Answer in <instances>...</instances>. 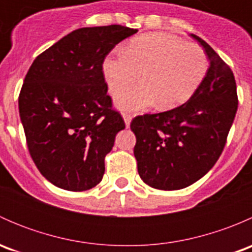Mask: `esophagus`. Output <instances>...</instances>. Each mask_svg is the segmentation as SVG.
I'll use <instances>...</instances> for the list:
<instances>
[{
    "instance_id": "esophagus-1",
    "label": "esophagus",
    "mask_w": 252,
    "mask_h": 252,
    "mask_svg": "<svg viewBox=\"0 0 252 252\" xmlns=\"http://www.w3.org/2000/svg\"><path fill=\"white\" fill-rule=\"evenodd\" d=\"M123 116V119H124V123H126V128H129V126H130V122L131 119H133V116L129 113H123L122 114Z\"/></svg>"
}]
</instances>
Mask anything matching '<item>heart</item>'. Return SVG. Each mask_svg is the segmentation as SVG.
Here are the masks:
<instances>
[{
	"mask_svg": "<svg viewBox=\"0 0 252 252\" xmlns=\"http://www.w3.org/2000/svg\"><path fill=\"white\" fill-rule=\"evenodd\" d=\"M207 69V56L201 47L169 34L136 37L124 51L110 53L102 64L111 93H117L143 72L144 81L114 96L117 107L129 112L155 103L161 110L183 105L201 85Z\"/></svg>",
	"mask_w": 252,
	"mask_h": 252,
	"instance_id": "1",
	"label": "heart"
}]
</instances>
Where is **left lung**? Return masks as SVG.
<instances>
[{
    "instance_id": "obj_1",
    "label": "left lung",
    "mask_w": 252,
    "mask_h": 252,
    "mask_svg": "<svg viewBox=\"0 0 252 252\" xmlns=\"http://www.w3.org/2000/svg\"><path fill=\"white\" fill-rule=\"evenodd\" d=\"M210 67L201 85L185 103L171 111L135 117L134 156L139 175L159 190H179L195 182L220 158L238 110L234 74L201 37Z\"/></svg>"
}]
</instances>
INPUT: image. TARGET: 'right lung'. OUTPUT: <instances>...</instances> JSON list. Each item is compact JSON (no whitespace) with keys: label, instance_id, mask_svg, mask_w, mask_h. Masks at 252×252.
<instances>
[{"label":"right lung","instance_id":"obj_1","mask_svg":"<svg viewBox=\"0 0 252 252\" xmlns=\"http://www.w3.org/2000/svg\"><path fill=\"white\" fill-rule=\"evenodd\" d=\"M136 29L81 28L37 56L25 75L19 116L40 173L69 191L96 187L117 133L126 128L112 110L102 72L106 56Z\"/></svg>","mask_w":252,"mask_h":252}]
</instances>
